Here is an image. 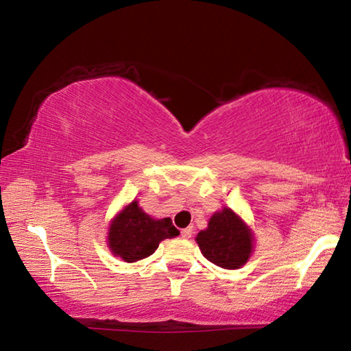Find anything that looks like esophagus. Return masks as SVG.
Listing matches in <instances>:
<instances>
[{
	"label": "esophagus",
	"mask_w": 351,
	"mask_h": 351,
	"mask_svg": "<svg viewBox=\"0 0 351 351\" xmlns=\"http://www.w3.org/2000/svg\"><path fill=\"white\" fill-rule=\"evenodd\" d=\"M192 228L189 227V228H184V230H181V237L182 238H191L192 237Z\"/></svg>",
	"instance_id": "esophagus-1"
}]
</instances>
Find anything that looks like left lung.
<instances>
[{"label":"left lung","instance_id":"8db88e82","mask_svg":"<svg viewBox=\"0 0 351 351\" xmlns=\"http://www.w3.org/2000/svg\"><path fill=\"white\" fill-rule=\"evenodd\" d=\"M203 257L223 269H239L254 252L255 234L232 208H222L209 217L208 227L195 237Z\"/></svg>","mask_w":351,"mask_h":351}]
</instances>
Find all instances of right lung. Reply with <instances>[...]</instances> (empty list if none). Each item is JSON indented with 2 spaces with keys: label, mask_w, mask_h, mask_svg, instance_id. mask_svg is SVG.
Listing matches in <instances>:
<instances>
[{
  "label": "right lung",
  "mask_w": 351,
  "mask_h": 351,
  "mask_svg": "<svg viewBox=\"0 0 351 351\" xmlns=\"http://www.w3.org/2000/svg\"><path fill=\"white\" fill-rule=\"evenodd\" d=\"M180 234L170 217L154 219L146 214L138 200H132L114 214L107 232V245L114 257L128 263L154 254L159 243Z\"/></svg>",
  "instance_id": "obj_1"
}]
</instances>
